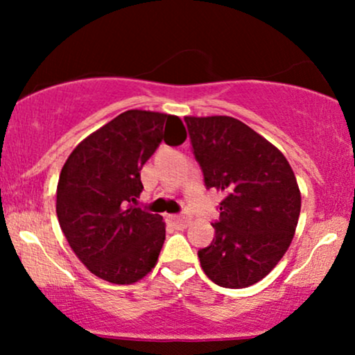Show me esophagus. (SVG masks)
Segmentation results:
<instances>
[{
  "instance_id": "34e87169",
  "label": "esophagus",
  "mask_w": 355,
  "mask_h": 355,
  "mask_svg": "<svg viewBox=\"0 0 355 355\" xmlns=\"http://www.w3.org/2000/svg\"><path fill=\"white\" fill-rule=\"evenodd\" d=\"M170 220L175 223V225L187 227L190 223V218L185 217V215H170Z\"/></svg>"
}]
</instances>
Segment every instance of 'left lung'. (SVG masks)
Listing matches in <instances>:
<instances>
[{"mask_svg":"<svg viewBox=\"0 0 355 355\" xmlns=\"http://www.w3.org/2000/svg\"><path fill=\"white\" fill-rule=\"evenodd\" d=\"M191 152L207 189L223 193L215 239L198 250L207 277L220 287L262 280L295 234L300 191L285 157L232 116H185Z\"/></svg>","mask_w":355,"mask_h":355,"instance_id":"obj_1","label":"left lung"}]
</instances>
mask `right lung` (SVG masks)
I'll return each mask as SVG.
<instances>
[{
  "label": "right lung",
  "instance_id": "1",
  "mask_svg": "<svg viewBox=\"0 0 355 355\" xmlns=\"http://www.w3.org/2000/svg\"><path fill=\"white\" fill-rule=\"evenodd\" d=\"M178 116L128 110L73 150L56 190L64 237L92 274L112 284H133L157 263L165 242L162 215L133 203L144 183L141 166L158 148L182 145Z\"/></svg>",
  "mask_w": 355,
  "mask_h": 355
}]
</instances>
